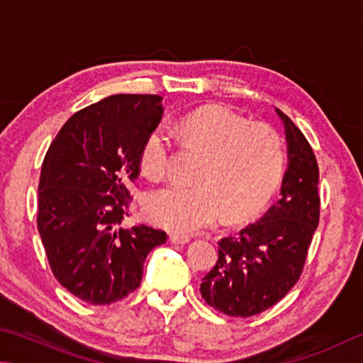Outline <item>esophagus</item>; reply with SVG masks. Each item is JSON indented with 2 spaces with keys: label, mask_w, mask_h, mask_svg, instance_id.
<instances>
[{
  "label": "esophagus",
  "mask_w": 363,
  "mask_h": 363,
  "mask_svg": "<svg viewBox=\"0 0 363 363\" xmlns=\"http://www.w3.org/2000/svg\"><path fill=\"white\" fill-rule=\"evenodd\" d=\"M169 240H170L172 244H175V245H185V244L189 242V238L188 236H183V234L172 233L170 236H169Z\"/></svg>",
  "instance_id": "obj_1"
}]
</instances>
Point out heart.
Listing matches in <instances>:
<instances>
[{
  "instance_id": "heart-1",
  "label": "heart",
  "mask_w": 363,
  "mask_h": 363,
  "mask_svg": "<svg viewBox=\"0 0 363 363\" xmlns=\"http://www.w3.org/2000/svg\"><path fill=\"white\" fill-rule=\"evenodd\" d=\"M177 130L189 148L204 155L194 186L167 185L145 198L152 223L170 233H198L225 215L226 221L250 218L263 211L281 186L285 169L282 138L271 125L249 123L223 106L188 113ZM172 132L159 125L143 140L140 169L151 180L167 174Z\"/></svg>"
}]
</instances>
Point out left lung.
I'll list each match as a JSON object with an SVG mask.
<instances>
[{
  "label": "left lung",
  "mask_w": 363,
  "mask_h": 363,
  "mask_svg": "<svg viewBox=\"0 0 363 363\" xmlns=\"http://www.w3.org/2000/svg\"><path fill=\"white\" fill-rule=\"evenodd\" d=\"M287 142L281 194L257 223L218 242V262L202 279L208 306L250 317L274 306L301 276L319 225V167L314 151L291 119L276 108Z\"/></svg>",
  "instance_id": "8db88e82"
}]
</instances>
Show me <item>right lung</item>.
Masks as SVG:
<instances>
[{
	"label": "right lung",
	"instance_id": "right-lung-1",
	"mask_svg": "<svg viewBox=\"0 0 363 363\" xmlns=\"http://www.w3.org/2000/svg\"><path fill=\"white\" fill-rule=\"evenodd\" d=\"M164 113L159 95L119 94L74 113L41 167L38 231L54 276L89 304L123 300L165 233L123 228L146 135Z\"/></svg>",
	"mask_w": 363,
	"mask_h": 363
}]
</instances>
